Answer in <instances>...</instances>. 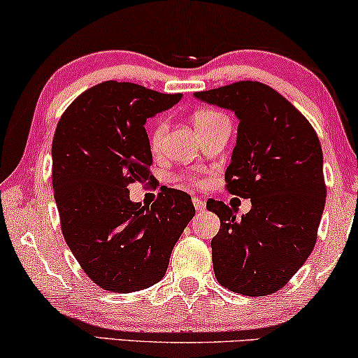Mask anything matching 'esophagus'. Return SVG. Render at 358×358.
Here are the masks:
<instances>
[{
	"mask_svg": "<svg viewBox=\"0 0 358 358\" xmlns=\"http://www.w3.org/2000/svg\"><path fill=\"white\" fill-rule=\"evenodd\" d=\"M192 202H194V207H195V210H197V212H203V210H205V202H203L202 199L194 197Z\"/></svg>",
	"mask_w": 358,
	"mask_h": 358,
	"instance_id": "obj_1",
	"label": "esophagus"
}]
</instances>
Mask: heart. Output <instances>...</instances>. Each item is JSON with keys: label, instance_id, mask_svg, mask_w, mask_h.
<instances>
[{"label": "heart", "instance_id": "1", "mask_svg": "<svg viewBox=\"0 0 358 358\" xmlns=\"http://www.w3.org/2000/svg\"><path fill=\"white\" fill-rule=\"evenodd\" d=\"M222 120H228L227 115L222 114V112L215 110V109H199L194 114V124H195V127H197V130L200 131V134ZM164 134H166V124L163 120H159L158 124L153 127V130H151V134H150L151 150L153 151L161 150V146H163V140H164ZM176 179L185 180V182H189L190 185H195V187H203V185L207 184V180H205L202 176H199L195 173L179 174V176H176Z\"/></svg>", "mask_w": 358, "mask_h": 358}]
</instances>
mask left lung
I'll return each mask as SVG.
<instances>
[{
  "mask_svg": "<svg viewBox=\"0 0 358 358\" xmlns=\"http://www.w3.org/2000/svg\"><path fill=\"white\" fill-rule=\"evenodd\" d=\"M194 96L239 119L224 187L252 203L236 218L223 202H207L220 218L212 239L215 277L234 293L271 295L287 285L316 244L326 203L320 138L306 117L264 83L238 81Z\"/></svg>",
  "mask_w": 358,
  "mask_h": 358,
  "instance_id": "8db88e82",
  "label": "left lung"
}]
</instances>
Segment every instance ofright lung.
I'll use <instances>...</instances> for the list:
<instances>
[{"mask_svg": "<svg viewBox=\"0 0 358 358\" xmlns=\"http://www.w3.org/2000/svg\"><path fill=\"white\" fill-rule=\"evenodd\" d=\"M180 96L104 81L81 92L58 120L52 184L62 233L86 275L107 292H138L159 282L195 215L182 190L164 189L145 207L131 202L127 189L153 180L145 122Z\"/></svg>", "mask_w": 358, "mask_h": 358, "instance_id": "add662e5", "label": "right lung"}]
</instances>
